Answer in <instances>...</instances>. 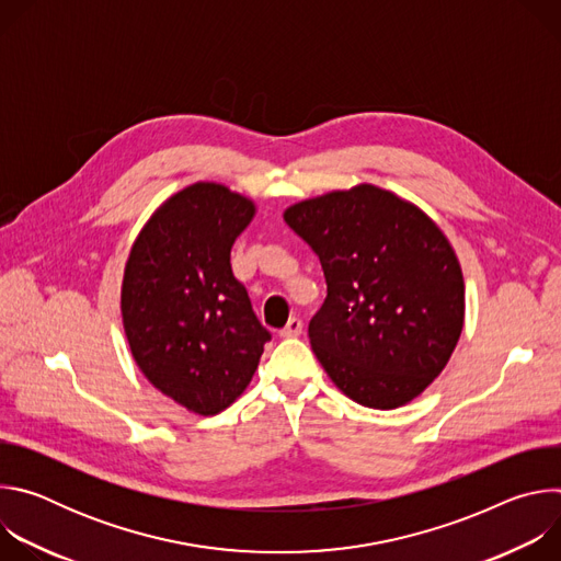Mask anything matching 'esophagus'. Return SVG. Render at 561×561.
Masks as SVG:
<instances>
[{
  "mask_svg": "<svg viewBox=\"0 0 561 561\" xmlns=\"http://www.w3.org/2000/svg\"><path fill=\"white\" fill-rule=\"evenodd\" d=\"M301 331H304L301 319H299V317H290L288 324L279 331V335H282V337H299Z\"/></svg>",
  "mask_w": 561,
  "mask_h": 561,
  "instance_id": "1",
  "label": "esophagus"
}]
</instances>
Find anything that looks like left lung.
Wrapping results in <instances>:
<instances>
[{"mask_svg": "<svg viewBox=\"0 0 561 561\" xmlns=\"http://www.w3.org/2000/svg\"><path fill=\"white\" fill-rule=\"evenodd\" d=\"M284 221L322 262L329 295L310 346L353 402L390 411L422 394L463 329V277L442 228L373 184L297 202Z\"/></svg>", "mask_w": 561, "mask_h": 561, "instance_id": "left-lung-1", "label": "left lung"}]
</instances>
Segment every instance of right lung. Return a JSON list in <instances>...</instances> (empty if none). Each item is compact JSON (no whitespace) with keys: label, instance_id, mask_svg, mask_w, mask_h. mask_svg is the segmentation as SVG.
Masks as SVG:
<instances>
[{"label":"right lung","instance_id":"right-lung-1","mask_svg":"<svg viewBox=\"0 0 561 561\" xmlns=\"http://www.w3.org/2000/svg\"><path fill=\"white\" fill-rule=\"evenodd\" d=\"M255 202L217 182L169 197L139 230L122 282V322L144 377L195 415L251 383L271 333L230 268Z\"/></svg>","mask_w":561,"mask_h":561}]
</instances>
